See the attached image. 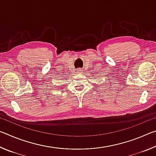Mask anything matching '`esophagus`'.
I'll list each match as a JSON object with an SVG mask.
<instances>
[{
	"label": "esophagus",
	"mask_w": 156,
	"mask_h": 156,
	"mask_svg": "<svg viewBox=\"0 0 156 156\" xmlns=\"http://www.w3.org/2000/svg\"><path fill=\"white\" fill-rule=\"evenodd\" d=\"M82 72H82V69H78L76 70V73H77V74H81Z\"/></svg>",
	"instance_id": "obj_1"
}]
</instances>
